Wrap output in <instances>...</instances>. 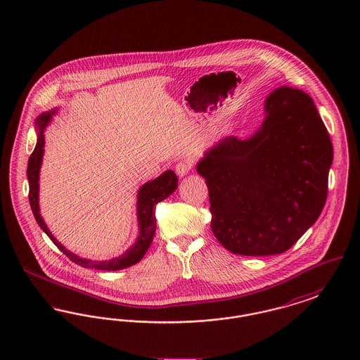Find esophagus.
Masks as SVG:
<instances>
[{
	"label": "esophagus",
	"instance_id": "obj_1",
	"mask_svg": "<svg viewBox=\"0 0 360 360\" xmlns=\"http://www.w3.org/2000/svg\"><path fill=\"white\" fill-rule=\"evenodd\" d=\"M191 170V165L188 162H179L176 166H175V172L178 174V176H185L188 175V172Z\"/></svg>",
	"mask_w": 360,
	"mask_h": 360
}]
</instances>
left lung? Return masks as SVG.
I'll return each mask as SVG.
<instances>
[{
  "mask_svg": "<svg viewBox=\"0 0 360 360\" xmlns=\"http://www.w3.org/2000/svg\"><path fill=\"white\" fill-rule=\"evenodd\" d=\"M264 110L252 136L225 137L197 165L209 190L212 231L236 255L288 251L326 205L333 147L313 100L282 86Z\"/></svg>",
  "mask_w": 360,
  "mask_h": 360,
  "instance_id": "obj_1",
  "label": "left lung"
}]
</instances>
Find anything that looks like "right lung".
I'll return each mask as SVG.
<instances>
[{"label": "right lung", "instance_id": "right-lung-1", "mask_svg": "<svg viewBox=\"0 0 360 360\" xmlns=\"http://www.w3.org/2000/svg\"><path fill=\"white\" fill-rule=\"evenodd\" d=\"M55 109L41 113L36 120L34 127L37 131V143L34 147V153L30 156L28 160V182H30V204L34 213V219L39 224V226L46 232V235L52 240V243L69 257L71 262L87 267V269H96V270H105V271H116L122 270L129 266L136 264L141 257L146 255L147 250L150 248L153 239H154L155 229H156V219H155V205L163 200H166L170 194H172L178 185V176L172 170H167L155 178L153 181L144 184L139 193H137V223H139V236L135 244L128 248L121 257H113L110 260L103 262H94L90 259H84L78 257L69 250H66L58 240L52 236L50 229L44 223V220L40 216L39 209V172L44 154V129L51 121L52 116L55 115Z\"/></svg>", "mask_w": 360, "mask_h": 360}]
</instances>
